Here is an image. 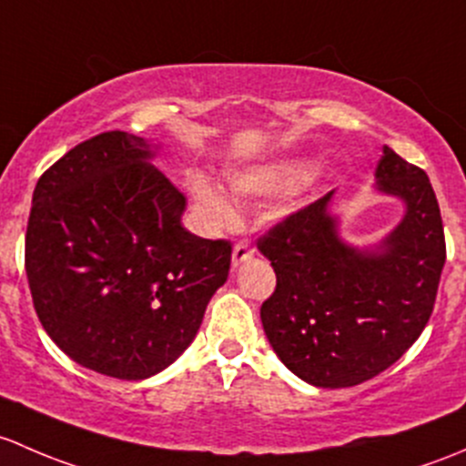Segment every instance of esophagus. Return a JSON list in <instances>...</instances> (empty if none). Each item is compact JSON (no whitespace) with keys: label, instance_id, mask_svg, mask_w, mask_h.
<instances>
[{"label":"esophagus","instance_id":"1","mask_svg":"<svg viewBox=\"0 0 466 466\" xmlns=\"http://www.w3.org/2000/svg\"><path fill=\"white\" fill-rule=\"evenodd\" d=\"M253 248L248 247V242H238L233 247V256H231V262H233V267H239L242 265V262H247V260H251L253 258Z\"/></svg>","mask_w":466,"mask_h":466}]
</instances>
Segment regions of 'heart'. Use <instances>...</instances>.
<instances>
[{
  "label": "heart",
  "mask_w": 466,
  "mask_h": 466,
  "mask_svg": "<svg viewBox=\"0 0 466 466\" xmlns=\"http://www.w3.org/2000/svg\"><path fill=\"white\" fill-rule=\"evenodd\" d=\"M299 177L300 167L296 163L280 161L228 172L227 179L235 198H258V195H273L289 188ZM190 195L201 219L210 228H227L238 219V208L233 201L206 177H195L190 181Z\"/></svg>",
  "instance_id": "heart-1"
}]
</instances>
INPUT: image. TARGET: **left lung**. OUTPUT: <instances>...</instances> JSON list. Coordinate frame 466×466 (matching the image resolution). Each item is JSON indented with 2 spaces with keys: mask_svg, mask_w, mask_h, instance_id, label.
Wrapping results in <instances>:
<instances>
[{
  "mask_svg": "<svg viewBox=\"0 0 466 466\" xmlns=\"http://www.w3.org/2000/svg\"><path fill=\"white\" fill-rule=\"evenodd\" d=\"M377 188L406 215L377 251L339 238L332 193L287 215L258 238L276 291L262 303L265 334L280 361L319 388H350L390 368L433 314L447 260L442 215L421 167L383 147Z\"/></svg>",
  "mask_w": 466,
  "mask_h": 466,
  "instance_id": "1",
  "label": "left lung"
}]
</instances>
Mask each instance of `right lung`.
Instances as JSON below:
<instances>
[{
  "label": "right lung",
  "mask_w": 466,
  "mask_h": 466,
  "mask_svg": "<svg viewBox=\"0 0 466 466\" xmlns=\"http://www.w3.org/2000/svg\"><path fill=\"white\" fill-rule=\"evenodd\" d=\"M150 157L118 129L78 143L37 179L24 251L46 334L80 366L127 381L193 343L231 267L228 239L181 227L186 198Z\"/></svg>",
  "instance_id": "right-lung-1"
}]
</instances>
